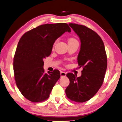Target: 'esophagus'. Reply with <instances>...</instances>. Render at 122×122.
I'll list each match as a JSON object with an SVG mask.
<instances>
[{
    "instance_id": "esophagus-1",
    "label": "esophagus",
    "mask_w": 122,
    "mask_h": 122,
    "mask_svg": "<svg viewBox=\"0 0 122 122\" xmlns=\"http://www.w3.org/2000/svg\"><path fill=\"white\" fill-rule=\"evenodd\" d=\"M60 75H61V77H65V76H66V73L65 72H63V71H61Z\"/></svg>"
}]
</instances>
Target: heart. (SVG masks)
Segmentation results:
<instances>
[{"mask_svg":"<svg viewBox=\"0 0 122 122\" xmlns=\"http://www.w3.org/2000/svg\"><path fill=\"white\" fill-rule=\"evenodd\" d=\"M68 44H70V43H74V42H78L77 40L76 39H74L73 38H70L68 39ZM55 43L54 44V46L55 45Z\"/></svg>","mask_w":122,"mask_h":122,"instance_id":"1","label":"heart"}]
</instances>
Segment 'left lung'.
<instances>
[{"label": "left lung", "mask_w": 122, "mask_h": 122, "mask_svg": "<svg viewBox=\"0 0 122 122\" xmlns=\"http://www.w3.org/2000/svg\"><path fill=\"white\" fill-rule=\"evenodd\" d=\"M69 25L81 39L77 60L83 70L79 77L72 73L66 74L70 84L65 92L71 101L84 102L93 97L103 84L107 67L106 52L102 40L93 30L84 25Z\"/></svg>", "instance_id": "obj_1"}]
</instances>
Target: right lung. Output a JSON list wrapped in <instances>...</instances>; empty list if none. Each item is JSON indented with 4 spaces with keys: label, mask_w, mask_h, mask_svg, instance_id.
<instances>
[{
    "label": "right lung",
    "mask_w": 122,
    "mask_h": 122,
    "mask_svg": "<svg viewBox=\"0 0 122 122\" xmlns=\"http://www.w3.org/2000/svg\"><path fill=\"white\" fill-rule=\"evenodd\" d=\"M65 32H71L66 23L45 24L27 32L18 43L14 58V72L20 92L33 102L46 100L60 72L55 70L45 73L43 59L51 53L52 46Z\"/></svg>",
    "instance_id": "1"
}]
</instances>
